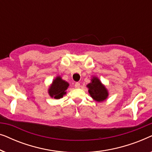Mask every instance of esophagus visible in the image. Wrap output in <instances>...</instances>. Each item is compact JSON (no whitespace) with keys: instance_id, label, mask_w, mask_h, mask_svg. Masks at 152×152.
I'll use <instances>...</instances> for the list:
<instances>
[{"instance_id":"esophagus-1","label":"esophagus","mask_w":152,"mask_h":152,"mask_svg":"<svg viewBox=\"0 0 152 152\" xmlns=\"http://www.w3.org/2000/svg\"><path fill=\"white\" fill-rule=\"evenodd\" d=\"M75 87L76 88H79L80 87V84L79 82H76L75 84Z\"/></svg>"}]
</instances>
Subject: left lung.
<instances>
[{"label":"left lung","mask_w":152,"mask_h":152,"mask_svg":"<svg viewBox=\"0 0 152 152\" xmlns=\"http://www.w3.org/2000/svg\"><path fill=\"white\" fill-rule=\"evenodd\" d=\"M88 88V93L95 101L102 102L109 97V91L98 77L93 76L91 82L86 85Z\"/></svg>","instance_id":"left-lung-1"}]
</instances>
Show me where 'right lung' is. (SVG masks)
<instances>
[{
	"label": "right lung",
	"instance_id": "obj_1",
	"mask_svg": "<svg viewBox=\"0 0 152 152\" xmlns=\"http://www.w3.org/2000/svg\"><path fill=\"white\" fill-rule=\"evenodd\" d=\"M69 86V83L62 80L61 76H57L54 79L50 86L48 94L52 98L56 99H61L64 95L66 94V90Z\"/></svg>",
	"mask_w": 152,
	"mask_h": 152
}]
</instances>
